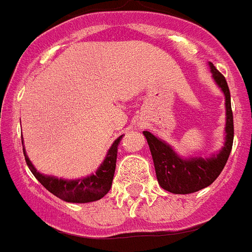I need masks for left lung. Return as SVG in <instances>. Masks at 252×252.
Segmentation results:
<instances>
[{"label": "left lung", "mask_w": 252, "mask_h": 252, "mask_svg": "<svg viewBox=\"0 0 252 252\" xmlns=\"http://www.w3.org/2000/svg\"><path fill=\"white\" fill-rule=\"evenodd\" d=\"M213 81L224 95L226 126L224 142L221 150L211 157H180L168 142L162 141L149 131H144L153 157L158 182L162 189L174 194H189L211 186L226 165L233 142V116L231 95L223 75L212 63H208Z\"/></svg>", "instance_id": "left-lung-1"}]
</instances>
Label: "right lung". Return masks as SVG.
I'll return each instance as SVG.
<instances>
[{
	"label": "right lung",
	"instance_id": "add662e5",
	"mask_svg": "<svg viewBox=\"0 0 252 252\" xmlns=\"http://www.w3.org/2000/svg\"><path fill=\"white\" fill-rule=\"evenodd\" d=\"M122 136L113 141L111 148L107 151V155L99 168L95 170L94 174L87 175L79 179H63L54 175H46L36 170L32 162L29 159L28 154L22 141V150L25 155L26 164L34 177L43 184L49 192L53 193L55 197L69 202V203H88V202L98 201L108 193L113 180V174L116 169V159H117V148L121 141Z\"/></svg>",
	"mask_w": 252,
	"mask_h": 252
}]
</instances>
